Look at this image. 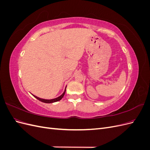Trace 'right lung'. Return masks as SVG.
<instances>
[{"label":"right lung","mask_w":150,"mask_h":150,"mask_svg":"<svg viewBox=\"0 0 150 150\" xmlns=\"http://www.w3.org/2000/svg\"><path fill=\"white\" fill-rule=\"evenodd\" d=\"M65 93H66V89H65V91H64V92L63 93V94H62V95H61V96H60L59 97H58V98H55V99H44L39 98H38V97H37V96H34V95H33V96H34L36 99H38V100H39L40 101H41V102H43V103H54V102H57V101H60L61 99L63 98V96H64Z\"/></svg>","instance_id":"obj_1"}]
</instances>
